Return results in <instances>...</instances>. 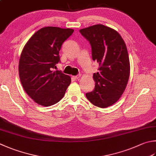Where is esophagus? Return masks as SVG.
Wrapping results in <instances>:
<instances>
[{
  "label": "esophagus",
  "instance_id": "obj_1",
  "mask_svg": "<svg viewBox=\"0 0 156 156\" xmlns=\"http://www.w3.org/2000/svg\"><path fill=\"white\" fill-rule=\"evenodd\" d=\"M80 77H81V75H79L73 76V79H75V80H77V79H78L79 78H80Z\"/></svg>",
  "mask_w": 156,
  "mask_h": 156
}]
</instances>
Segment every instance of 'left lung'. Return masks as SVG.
Listing matches in <instances>:
<instances>
[{"label":"left lung","mask_w":156,"mask_h":156,"mask_svg":"<svg viewBox=\"0 0 156 156\" xmlns=\"http://www.w3.org/2000/svg\"><path fill=\"white\" fill-rule=\"evenodd\" d=\"M79 32L90 42L92 59L100 66L98 72L93 75L94 90L86 96L96 107H108L120 98L130 76V60L125 42L116 30L102 24Z\"/></svg>","instance_id":"left-lung-1"}]
</instances>
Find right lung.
I'll return each instance as SVG.
<instances>
[{
    "label": "right lung",
    "mask_w": 156,
    "mask_h": 156,
    "mask_svg": "<svg viewBox=\"0 0 156 156\" xmlns=\"http://www.w3.org/2000/svg\"><path fill=\"white\" fill-rule=\"evenodd\" d=\"M73 29L48 26L37 31L28 41L20 55L19 75L22 87L33 101L49 107L63 98L71 82L60 70L53 71L60 61L62 45Z\"/></svg>",
    "instance_id": "obj_1"
}]
</instances>
